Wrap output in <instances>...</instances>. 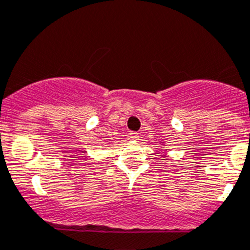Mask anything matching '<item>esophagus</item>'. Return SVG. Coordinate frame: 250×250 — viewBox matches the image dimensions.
I'll return each instance as SVG.
<instances>
[{
  "mask_svg": "<svg viewBox=\"0 0 250 250\" xmlns=\"http://www.w3.org/2000/svg\"><path fill=\"white\" fill-rule=\"evenodd\" d=\"M129 140H137L140 137V134L136 133V131H131V133H129Z\"/></svg>",
  "mask_w": 250,
  "mask_h": 250,
  "instance_id": "obj_1",
  "label": "esophagus"
}]
</instances>
